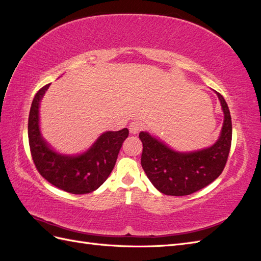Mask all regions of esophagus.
<instances>
[{
  "label": "esophagus",
  "mask_w": 261,
  "mask_h": 261,
  "mask_svg": "<svg viewBox=\"0 0 261 261\" xmlns=\"http://www.w3.org/2000/svg\"><path fill=\"white\" fill-rule=\"evenodd\" d=\"M143 128H144V123L141 121L135 120L129 124V132L130 134H134V135H135V134H138Z\"/></svg>",
  "instance_id": "esophagus-1"
}]
</instances>
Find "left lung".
<instances>
[{
  "mask_svg": "<svg viewBox=\"0 0 261 261\" xmlns=\"http://www.w3.org/2000/svg\"><path fill=\"white\" fill-rule=\"evenodd\" d=\"M224 121L215 145L194 152H177L146 132L139 133L143 143L141 167L153 186L164 195L186 196L208 186L222 173L232 143V120L224 98L217 92Z\"/></svg>",
  "mask_w": 261,
  "mask_h": 261,
  "instance_id": "left-lung-1",
  "label": "left lung"
}]
</instances>
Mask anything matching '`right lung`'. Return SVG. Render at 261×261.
I'll return each mask as SVG.
<instances>
[{
	"mask_svg": "<svg viewBox=\"0 0 261 261\" xmlns=\"http://www.w3.org/2000/svg\"><path fill=\"white\" fill-rule=\"evenodd\" d=\"M50 84L39 90L31 103L28 118V139L38 172L62 191L83 195L96 191L112 172L128 129L106 132L92 147L80 155H63L50 148L39 130V105Z\"/></svg>",
	"mask_w": 261,
	"mask_h": 261,
	"instance_id": "obj_1",
	"label": "right lung"
}]
</instances>
